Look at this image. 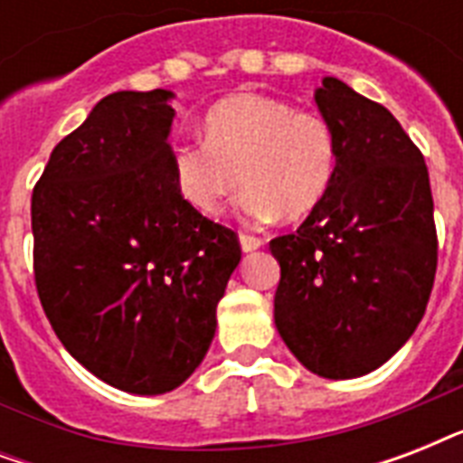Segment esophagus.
<instances>
[{"instance_id": "esophagus-1", "label": "esophagus", "mask_w": 463, "mask_h": 463, "mask_svg": "<svg viewBox=\"0 0 463 463\" xmlns=\"http://www.w3.org/2000/svg\"><path fill=\"white\" fill-rule=\"evenodd\" d=\"M240 245H242V250H245V252H252V250H260V247L264 245V240L242 231L240 232Z\"/></svg>"}]
</instances>
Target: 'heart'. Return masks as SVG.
I'll use <instances>...</instances> for the list:
<instances>
[{
    "label": "heart",
    "mask_w": 463,
    "mask_h": 463,
    "mask_svg": "<svg viewBox=\"0 0 463 463\" xmlns=\"http://www.w3.org/2000/svg\"><path fill=\"white\" fill-rule=\"evenodd\" d=\"M336 160V134L322 112L238 93L206 110L203 141L173 148V180L182 199L206 216L221 213L242 180V216L303 218L329 194Z\"/></svg>",
    "instance_id": "obj_1"
}]
</instances>
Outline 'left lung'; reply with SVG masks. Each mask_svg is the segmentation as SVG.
<instances>
[{
  "mask_svg": "<svg viewBox=\"0 0 463 463\" xmlns=\"http://www.w3.org/2000/svg\"><path fill=\"white\" fill-rule=\"evenodd\" d=\"M315 100L336 134V177L305 223L269 245L281 264L274 319L307 370L351 380L423 319L438 228L428 165L394 115L331 76Z\"/></svg>",
  "mask_w": 463,
  "mask_h": 463,
  "instance_id": "left-lung-1",
  "label": "left lung"
}]
</instances>
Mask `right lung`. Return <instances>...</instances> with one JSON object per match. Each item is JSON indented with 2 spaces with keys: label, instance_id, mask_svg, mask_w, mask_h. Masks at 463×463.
Returning a JSON list of instances; mask_svg holds the SVG:
<instances>
[{
  "label": "right lung",
  "instance_id": "obj_1",
  "mask_svg": "<svg viewBox=\"0 0 463 463\" xmlns=\"http://www.w3.org/2000/svg\"><path fill=\"white\" fill-rule=\"evenodd\" d=\"M170 90H119L54 146L33 187V276L64 348L132 394L194 373L240 264L238 232L173 180Z\"/></svg>",
  "mask_w": 463,
  "mask_h": 463
}]
</instances>
